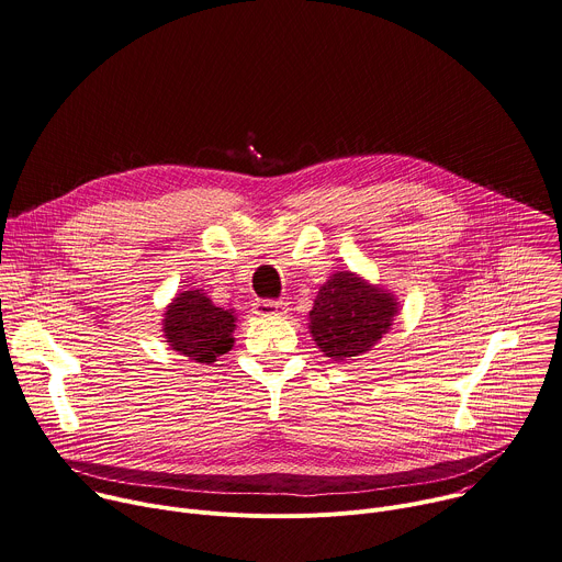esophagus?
<instances>
[{
  "mask_svg": "<svg viewBox=\"0 0 562 562\" xmlns=\"http://www.w3.org/2000/svg\"><path fill=\"white\" fill-rule=\"evenodd\" d=\"M288 307L283 301H272V299H263V301H257L255 303V315L259 317H279V315H285Z\"/></svg>",
  "mask_w": 562,
  "mask_h": 562,
  "instance_id": "1",
  "label": "esophagus"
}]
</instances>
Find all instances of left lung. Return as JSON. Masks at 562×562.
I'll list each match as a JSON object with an SVG mask.
<instances>
[{
	"instance_id": "1",
	"label": "left lung",
	"mask_w": 562,
	"mask_h": 562,
	"mask_svg": "<svg viewBox=\"0 0 562 562\" xmlns=\"http://www.w3.org/2000/svg\"><path fill=\"white\" fill-rule=\"evenodd\" d=\"M400 303L393 292L355 272H335L310 310V335L335 361L368 352L393 326Z\"/></svg>"
}]
</instances>
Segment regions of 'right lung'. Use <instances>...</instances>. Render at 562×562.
Returning <instances> with one entry per match:
<instances>
[{
    "label": "right lung",
    "instance_id": "obj_1",
    "mask_svg": "<svg viewBox=\"0 0 562 562\" xmlns=\"http://www.w3.org/2000/svg\"><path fill=\"white\" fill-rule=\"evenodd\" d=\"M236 315L212 303L203 290H184L165 307L162 333L171 350L199 361L214 363L232 350Z\"/></svg>",
    "mask_w": 562,
    "mask_h": 562
}]
</instances>
